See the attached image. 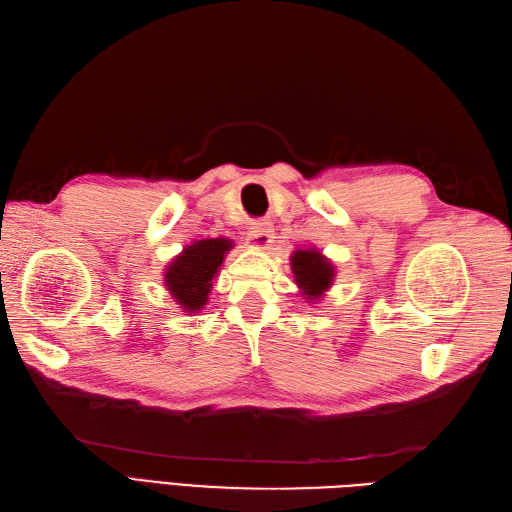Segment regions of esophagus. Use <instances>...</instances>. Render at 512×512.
<instances>
[{"mask_svg": "<svg viewBox=\"0 0 512 512\" xmlns=\"http://www.w3.org/2000/svg\"><path fill=\"white\" fill-rule=\"evenodd\" d=\"M247 243L256 250H267L273 243V226L269 222H254L250 232H247Z\"/></svg>", "mask_w": 512, "mask_h": 512, "instance_id": "34e87169", "label": "esophagus"}]
</instances>
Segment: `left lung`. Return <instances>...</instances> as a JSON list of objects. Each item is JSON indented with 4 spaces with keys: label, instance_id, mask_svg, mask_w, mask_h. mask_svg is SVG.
<instances>
[{
    "label": "left lung",
    "instance_id": "left-lung-1",
    "mask_svg": "<svg viewBox=\"0 0 512 512\" xmlns=\"http://www.w3.org/2000/svg\"><path fill=\"white\" fill-rule=\"evenodd\" d=\"M290 267L294 273V282L301 288L303 297L309 301L320 299L333 284L335 267L329 258H324L314 247L309 250H297L290 256Z\"/></svg>",
    "mask_w": 512,
    "mask_h": 512
}]
</instances>
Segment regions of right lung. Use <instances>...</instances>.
<instances>
[{
    "label": "right lung",
    "mask_w": 512,
    "mask_h": 512,
    "mask_svg": "<svg viewBox=\"0 0 512 512\" xmlns=\"http://www.w3.org/2000/svg\"><path fill=\"white\" fill-rule=\"evenodd\" d=\"M232 245L235 243L224 237L194 241L166 267L164 284L185 312L196 314L207 305L213 277Z\"/></svg>",
    "instance_id": "add662e5"
}]
</instances>
